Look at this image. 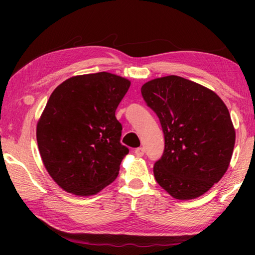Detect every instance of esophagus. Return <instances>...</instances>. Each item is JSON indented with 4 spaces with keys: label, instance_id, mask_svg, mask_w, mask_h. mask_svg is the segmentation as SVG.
Here are the masks:
<instances>
[{
    "label": "esophagus",
    "instance_id": "34e87169",
    "mask_svg": "<svg viewBox=\"0 0 255 255\" xmlns=\"http://www.w3.org/2000/svg\"><path fill=\"white\" fill-rule=\"evenodd\" d=\"M145 154V148L144 147H138L135 149V155L138 157L143 156V155Z\"/></svg>",
    "mask_w": 255,
    "mask_h": 255
}]
</instances>
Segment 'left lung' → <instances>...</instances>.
Instances as JSON below:
<instances>
[{
  "label": "left lung",
  "mask_w": 255,
  "mask_h": 255,
  "mask_svg": "<svg viewBox=\"0 0 255 255\" xmlns=\"http://www.w3.org/2000/svg\"><path fill=\"white\" fill-rule=\"evenodd\" d=\"M141 96L157 115L165 139L154 164L156 182L175 199L202 196L225 174L234 149L235 129L225 103L176 75L148 81Z\"/></svg>",
  "instance_id": "left-lung-1"
}]
</instances>
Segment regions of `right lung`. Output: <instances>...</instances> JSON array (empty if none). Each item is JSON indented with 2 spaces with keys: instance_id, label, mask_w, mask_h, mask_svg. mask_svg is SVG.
<instances>
[{
  "instance_id": "obj_1",
  "label": "right lung",
  "mask_w": 255,
  "mask_h": 255,
  "mask_svg": "<svg viewBox=\"0 0 255 255\" xmlns=\"http://www.w3.org/2000/svg\"><path fill=\"white\" fill-rule=\"evenodd\" d=\"M130 82L111 73L73 76L51 93L37 124L42 163L60 188L91 196L114 182L129 149L116 109Z\"/></svg>"
}]
</instances>
